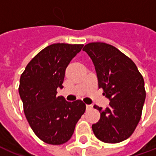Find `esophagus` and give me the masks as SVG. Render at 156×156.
<instances>
[{
  "label": "esophagus",
  "mask_w": 156,
  "mask_h": 156,
  "mask_svg": "<svg viewBox=\"0 0 156 156\" xmlns=\"http://www.w3.org/2000/svg\"><path fill=\"white\" fill-rule=\"evenodd\" d=\"M87 107V110H91V108H92V105H86Z\"/></svg>",
  "instance_id": "obj_1"
}]
</instances>
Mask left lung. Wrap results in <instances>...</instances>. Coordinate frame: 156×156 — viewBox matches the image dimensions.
I'll return each instance as SVG.
<instances>
[{
	"mask_svg": "<svg viewBox=\"0 0 156 156\" xmlns=\"http://www.w3.org/2000/svg\"><path fill=\"white\" fill-rule=\"evenodd\" d=\"M95 66L98 87L110 99L100 120L91 126L95 136L105 143H119L133 133L141 119L146 98L143 77L132 59L116 47L91 42L83 47Z\"/></svg>",
	"mask_w": 156,
	"mask_h": 156,
	"instance_id": "left-lung-1",
	"label": "left lung"
}]
</instances>
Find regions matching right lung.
I'll return each instance as SVG.
<instances>
[{
	"mask_svg": "<svg viewBox=\"0 0 156 156\" xmlns=\"http://www.w3.org/2000/svg\"><path fill=\"white\" fill-rule=\"evenodd\" d=\"M83 44L55 43L37 54L20 76V98L31 128L42 141L61 145L71 138L86 105L57 97L62 88L65 69Z\"/></svg>",
	"mask_w": 156,
	"mask_h": 156,
	"instance_id": "obj_1",
	"label": "right lung"
}]
</instances>
